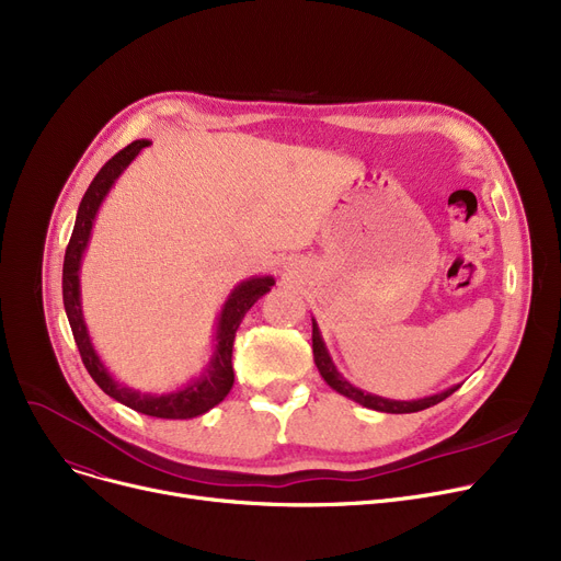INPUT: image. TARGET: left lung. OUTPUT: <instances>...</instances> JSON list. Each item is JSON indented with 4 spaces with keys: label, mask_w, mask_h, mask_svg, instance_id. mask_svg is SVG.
Masks as SVG:
<instances>
[{
    "label": "left lung",
    "mask_w": 561,
    "mask_h": 561,
    "mask_svg": "<svg viewBox=\"0 0 561 561\" xmlns=\"http://www.w3.org/2000/svg\"><path fill=\"white\" fill-rule=\"evenodd\" d=\"M311 341H313V362H316L322 379H325L336 393H341V396H345L350 400H355V402H359V404H364L368 409L385 411V414H411V411H423V409H427L432 404H438L440 400H446L448 396H453L459 389V387H453V389H448L444 393H436V396L421 398V400H409V402H404V400H389V398L373 396V393H364L362 389L352 387L350 381L343 379V375L336 370L325 343H322V336H320V330L316 325V320H313V336H311Z\"/></svg>",
    "instance_id": "left-lung-1"
}]
</instances>
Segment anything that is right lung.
<instances>
[{"label":"right lung","mask_w":561,"mask_h":561,"mask_svg":"<svg viewBox=\"0 0 561 561\" xmlns=\"http://www.w3.org/2000/svg\"><path fill=\"white\" fill-rule=\"evenodd\" d=\"M150 145V140H134L127 145L125 150L111 157L102 170L95 174V180L88 186L79 211L75 220V229L70 236V243L66 248V259H64V305L66 313L72 328L75 343L79 347L81 362L85 370L91 373L95 379V385L111 396L113 400L123 402L125 407L140 411L145 416H154V419H172V421H184V419H195L222 402L233 385V368H231V350H233V339L236 330H239L241 320L250 311V307L265 296L275 284L273 277H250L241 282L231 290V296L227 298L220 316H218V328H216V350L209 366L204 368V373L193 379L188 387L172 391V393H140L134 391L121 381H115L106 366L100 362L98 352L91 343V336H88L83 313H81V290H79V265L83 250L88 245V239H91V229L98 216L100 204L104 202L106 193L115 184L117 176L123 174V170L138 157L142 147Z\"/></svg>","instance_id":"1"}]
</instances>
